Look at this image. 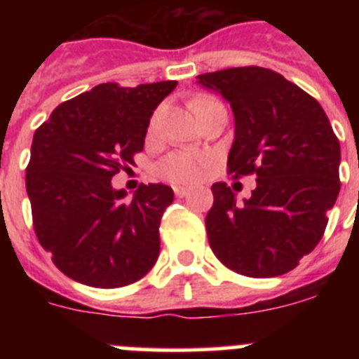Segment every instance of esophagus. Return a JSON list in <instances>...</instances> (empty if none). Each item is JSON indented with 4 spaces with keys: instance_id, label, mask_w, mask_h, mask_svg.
<instances>
[{
    "instance_id": "esophagus-1",
    "label": "esophagus",
    "mask_w": 359,
    "mask_h": 359,
    "mask_svg": "<svg viewBox=\"0 0 359 359\" xmlns=\"http://www.w3.org/2000/svg\"><path fill=\"white\" fill-rule=\"evenodd\" d=\"M189 192H190L189 187H182V185L174 187V194H176L177 198H185V196L189 194Z\"/></svg>"
}]
</instances>
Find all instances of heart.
<instances>
[{
	"mask_svg": "<svg viewBox=\"0 0 359 359\" xmlns=\"http://www.w3.org/2000/svg\"><path fill=\"white\" fill-rule=\"evenodd\" d=\"M199 102H194V109ZM152 128L156 126V116L152 118ZM208 167V158L201 156V154H194V152H174L167 158L160 161L158 165V174L165 180H169L172 183H192L198 182L199 177H203L205 170Z\"/></svg>",
	"mask_w": 359,
	"mask_h": 359,
	"instance_id": "heart-1",
	"label": "heart"
}]
</instances>
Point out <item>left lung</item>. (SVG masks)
<instances>
[{"instance_id":"8db88e82","label":"left lung","mask_w":359,"mask_h":359,"mask_svg":"<svg viewBox=\"0 0 359 359\" xmlns=\"http://www.w3.org/2000/svg\"><path fill=\"white\" fill-rule=\"evenodd\" d=\"M230 104L236 136L228 172L255 174L252 198L212 185L208 243L226 268L278 277L315 250L340 192V142L315 98L280 73L259 66L198 75Z\"/></svg>"}]
</instances>
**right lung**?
<instances>
[{"instance_id": "1", "label": "right lung", "mask_w": 359, "mask_h": 359, "mask_svg": "<svg viewBox=\"0 0 359 359\" xmlns=\"http://www.w3.org/2000/svg\"><path fill=\"white\" fill-rule=\"evenodd\" d=\"M176 86L98 84L57 106L37 128L27 167L34 230L66 277L122 287L156 262L160 221L172 189L142 183L128 199L111 177L135 163L152 113Z\"/></svg>"}]
</instances>
